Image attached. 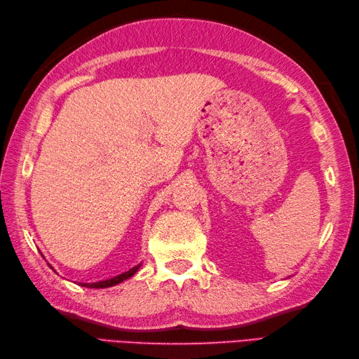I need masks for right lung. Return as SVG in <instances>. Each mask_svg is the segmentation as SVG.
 <instances>
[{"mask_svg": "<svg viewBox=\"0 0 359 359\" xmlns=\"http://www.w3.org/2000/svg\"><path fill=\"white\" fill-rule=\"evenodd\" d=\"M139 269H140V264L133 266V269L129 270V271H125V273L118 274V276H116V278H111V279H106V280L93 282V284H81V282H80V284H81V287H88V288H106V287H112V285L120 284V282L126 280L128 278L134 276V274L137 273V270H139Z\"/></svg>", "mask_w": 359, "mask_h": 359, "instance_id": "add662e5", "label": "right lung"}]
</instances>
